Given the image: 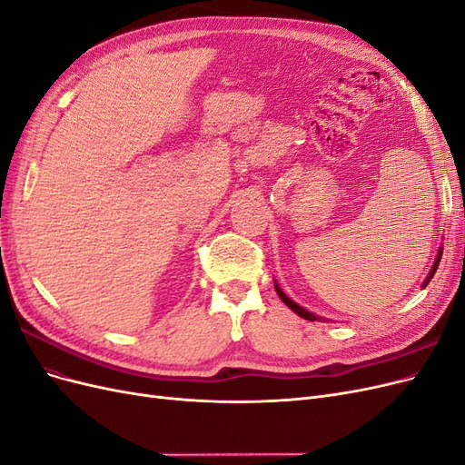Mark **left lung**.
Returning a JSON list of instances; mask_svg holds the SVG:
<instances>
[{"mask_svg": "<svg viewBox=\"0 0 465 465\" xmlns=\"http://www.w3.org/2000/svg\"><path fill=\"white\" fill-rule=\"evenodd\" d=\"M440 258H442V246L439 248V252H436V258H434V263H432V267H430V272H429V275H427V279L423 281V289L429 285V281L432 279V275L436 273V267H439V262H440ZM273 283H275V291H277V294H279V299L281 301H283L289 308H291V311L294 312V314H299L301 318H304V320H311V322H314V320H323V322H328L326 318H320V316H316V314H312L311 311H306V308H302L301 304H297V302H294L292 299H289L287 297V294L283 292V291H281V287L277 285V281H273Z\"/></svg>", "mask_w": 465, "mask_h": 465, "instance_id": "left-lung-1", "label": "left lung"}]
</instances>
